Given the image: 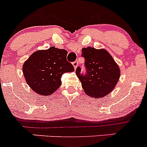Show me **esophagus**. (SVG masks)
I'll list each match as a JSON object with an SVG mask.
<instances>
[{
    "label": "esophagus",
    "instance_id": "34e87169",
    "mask_svg": "<svg viewBox=\"0 0 147 147\" xmlns=\"http://www.w3.org/2000/svg\"><path fill=\"white\" fill-rule=\"evenodd\" d=\"M72 65H73L74 68L76 69L77 67V66H78V62H77V61H75V62H73Z\"/></svg>",
    "mask_w": 147,
    "mask_h": 147
}]
</instances>
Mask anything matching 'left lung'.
<instances>
[{"mask_svg":"<svg viewBox=\"0 0 147 147\" xmlns=\"http://www.w3.org/2000/svg\"><path fill=\"white\" fill-rule=\"evenodd\" d=\"M82 56L85 59L86 74L82 75L80 67H77L76 75L85 93L96 98L110 93L117 86L121 75L118 64L112 56L106 49L90 47L82 49Z\"/></svg>","mask_w":147,"mask_h":147,"instance_id":"obj_1","label":"left lung"}]
</instances>
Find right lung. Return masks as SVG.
Instances as JSON below:
<instances>
[{"mask_svg": "<svg viewBox=\"0 0 147 147\" xmlns=\"http://www.w3.org/2000/svg\"><path fill=\"white\" fill-rule=\"evenodd\" d=\"M67 54L65 49L51 47L35 51L24 62V78L33 91L46 96L59 88L63 74L75 70L73 65L67 61Z\"/></svg>", "mask_w": 147, "mask_h": 147, "instance_id": "right-lung-1", "label": "right lung"}]
</instances>
